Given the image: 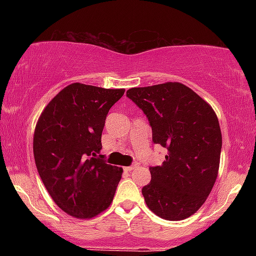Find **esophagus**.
I'll return each instance as SVG.
<instances>
[{"label":"esophagus","mask_w":256,"mask_h":256,"mask_svg":"<svg viewBox=\"0 0 256 256\" xmlns=\"http://www.w3.org/2000/svg\"><path fill=\"white\" fill-rule=\"evenodd\" d=\"M134 168H137V165H131V166H128V167H124V170L126 172H130V171H134Z\"/></svg>","instance_id":"obj_1"}]
</instances>
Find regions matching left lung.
<instances>
[{
	"label": "left lung",
	"mask_w": 256,
	"mask_h": 256,
	"mask_svg": "<svg viewBox=\"0 0 256 256\" xmlns=\"http://www.w3.org/2000/svg\"><path fill=\"white\" fill-rule=\"evenodd\" d=\"M126 96L143 110L152 142L167 149L161 166L149 168L142 194L149 210L166 220H183L204 204L218 176L222 131L204 100L182 83L132 88Z\"/></svg>",
	"instance_id": "1"
}]
</instances>
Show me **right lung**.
Wrapping results in <instances>:
<instances>
[{"mask_svg":"<svg viewBox=\"0 0 256 256\" xmlns=\"http://www.w3.org/2000/svg\"><path fill=\"white\" fill-rule=\"evenodd\" d=\"M124 92L73 83L38 119L34 136L37 171L55 204L74 218H92L113 201L122 170L98 154L108 112Z\"/></svg>","mask_w":256,"mask_h":256,"instance_id":"right-lung-1","label":"right lung"}]
</instances>
